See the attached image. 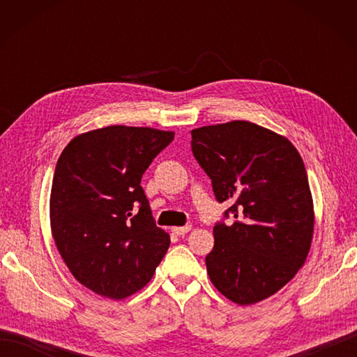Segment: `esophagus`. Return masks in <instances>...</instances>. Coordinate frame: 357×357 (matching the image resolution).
Masks as SVG:
<instances>
[{
	"instance_id": "34e87169",
	"label": "esophagus",
	"mask_w": 357,
	"mask_h": 357,
	"mask_svg": "<svg viewBox=\"0 0 357 357\" xmlns=\"http://www.w3.org/2000/svg\"><path fill=\"white\" fill-rule=\"evenodd\" d=\"M192 230V225H184V227H173L172 231L174 234H178V236H184L185 233H188Z\"/></svg>"
}]
</instances>
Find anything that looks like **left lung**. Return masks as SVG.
Wrapping results in <instances>:
<instances>
[{"instance_id":"8db88e82","label":"left lung","mask_w":357,"mask_h":357,"mask_svg":"<svg viewBox=\"0 0 357 357\" xmlns=\"http://www.w3.org/2000/svg\"><path fill=\"white\" fill-rule=\"evenodd\" d=\"M192 150L216 199L231 202L227 213L238 218L215 225L206 256L211 284L239 305L270 298L305 264L313 241V196L299 151L250 121L195 128Z\"/></svg>"}]
</instances>
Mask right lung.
Returning a JSON list of instances; mask_svg holds the SVG:
<instances>
[{
    "label": "right lung",
    "instance_id": "right-lung-1",
    "mask_svg": "<svg viewBox=\"0 0 357 357\" xmlns=\"http://www.w3.org/2000/svg\"><path fill=\"white\" fill-rule=\"evenodd\" d=\"M173 138L151 127L107 126L75 136L59 156L52 238L73 278L93 293L121 301L139 291L169 250L141 178Z\"/></svg>",
    "mask_w": 357,
    "mask_h": 357
}]
</instances>
